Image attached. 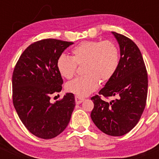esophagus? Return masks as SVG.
Segmentation results:
<instances>
[{
	"instance_id": "obj_1",
	"label": "esophagus",
	"mask_w": 159,
	"mask_h": 159,
	"mask_svg": "<svg viewBox=\"0 0 159 159\" xmlns=\"http://www.w3.org/2000/svg\"><path fill=\"white\" fill-rule=\"evenodd\" d=\"M75 102L76 104H81L82 102L84 100V98H82V97H80V96H75Z\"/></svg>"
}]
</instances>
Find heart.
Masks as SVG:
<instances>
[{
    "label": "heart",
    "mask_w": 159,
    "mask_h": 159,
    "mask_svg": "<svg viewBox=\"0 0 159 159\" xmlns=\"http://www.w3.org/2000/svg\"><path fill=\"white\" fill-rule=\"evenodd\" d=\"M72 57L61 54L57 60L59 73L66 79L74 77L78 66H82L84 75L66 84L69 93L84 97L94 92L99 82L114 76L120 63L119 48L114 42L84 41L72 48Z\"/></svg>",
    "instance_id": "heart-1"
}]
</instances>
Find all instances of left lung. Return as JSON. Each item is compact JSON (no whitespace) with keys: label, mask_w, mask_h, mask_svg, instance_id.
Wrapping results in <instances>:
<instances>
[{"label":"left lung","mask_w":159,"mask_h":159,"mask_svg":"<svg viewBox=\"0 0 159 159\" xmlns=\"http://www.w3.org/2000/svg\"><path fill=\"white\" fill-rule=\"evenodd\" d=\"M120 48L116 72L98 92L93 96L94 107L91 119L102 132L111 136L127 134L137 125L143 114L147 98L148 75L140 49L132 39L112 32ZM116 96L107 103L101 95Z\"/></svg>","instance_id":"left-lung-1"}]
</instances>
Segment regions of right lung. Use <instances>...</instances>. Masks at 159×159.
<instances>
[{
  "label": "right lung",
  "mask_w": 159,
  "mask_h": 159,
  "mask_svg": "<svg viewBox=\"0 0 159 159\" xmlns=\"http://www.w3.org/2000/svg\"><path fill=\"white\" fill-rule=\"evenodd\" d=\"M72 42L45 39L24 51L12 73V102L20 120L33 134L51 139L66 128L75 106L73 93L55 103L51 96L60 93L63 81L57 60Z\"/></svg>",
  "instance_id": "add662e5"
}]
</instances>
